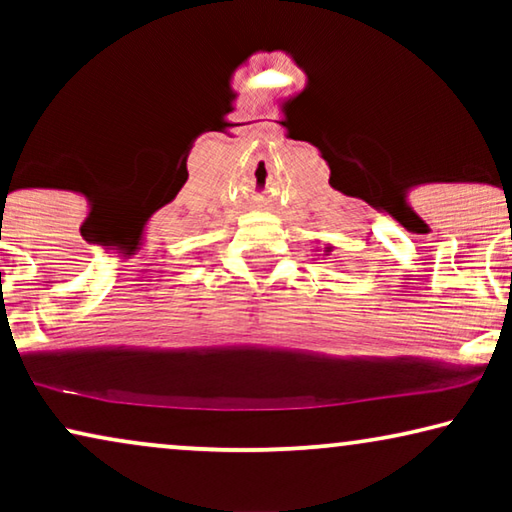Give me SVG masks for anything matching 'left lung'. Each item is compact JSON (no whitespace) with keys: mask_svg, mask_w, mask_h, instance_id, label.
<instances>
[{"mask_svg":"<svg viewBox=\"0 0 512 512\" xmlns=\"http://www.w3.org/2000/svg\"><path fill=\"white\" fill-rule=\"evenodd\" d=\"M326 249H328V247H326Z\"/></svg>","mask_w":512,"mask_h":512,"instance_id":"obj_1","label":"left lung"}]
</instances>
